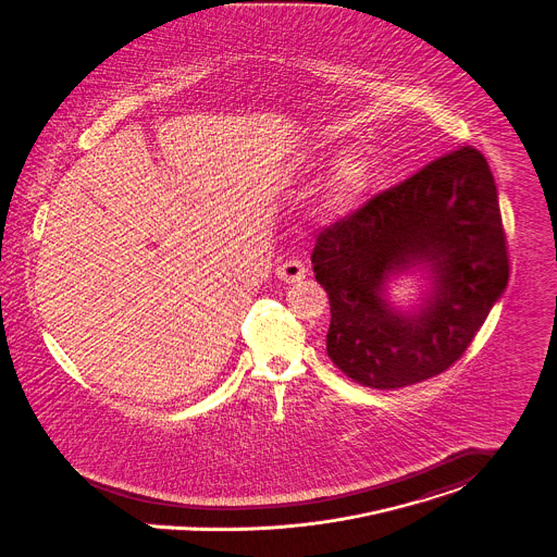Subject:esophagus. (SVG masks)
Listing matches in <instances>:
<instances>
[{"instance_id":"esophagus-1","label":"esophagus","mask_w":557,"mask_h":557,"mask_svg":"<svg viewBox=\"0 0 557 557\" xmlns=\"http://www.w3.org/2000/svg\"><path fill=\"white\" fill-rule=\"evenodd\" d=\"M306 274H308V268L304 265V261H300V259H287L276 268V276L285 283H298V281L306 278Z\"/></svg>"}]
</instances>
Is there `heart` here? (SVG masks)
<instances>
[{
    "label": "heart",
    "instance_id": "heart-1",
    "mask_svg": "<svg viewBox=\"0 0 557 557\" xmlns=\"http://www.w3.org/2000/svg\"><path fill=\"white\" fill-rule=\"evenodd\" d=\"M370 187V165L363 154L345 152L336 165L323 189V208L330 214H345L354 210Z\"/></svg>",
    "mask_w": 557,
    "mask_h": 557
}]
</instances>
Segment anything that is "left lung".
<instances>
[{
  "mask_svg": "<svg viewBox=\"0 0 557 557\" xmlns=\"http://www.w3.org/2000/svg\"><path fill=\"white\" fill-rule=\"evenodd\" d=\"M330 298L327 355L355 383L398 389L445 372L468 349L508 283L498 191L485 157L447 152L325 227L312 249ZM428 267L419 311L384 300L392 273Z\"/></svg>",
  "mask_w": 557,
  "mask_h": 557,
  "instance_id": "1",
  "label": "left lung"
}]
</instances>
